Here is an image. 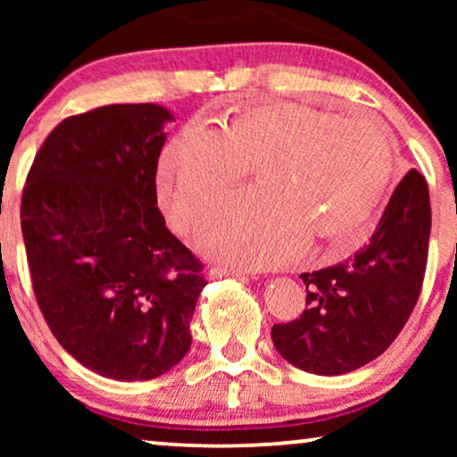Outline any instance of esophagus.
<instances>
[{"mask_svg": "<svg viewBox=\"0 0 457 457\" xmlns=\"http://www.w3.org/2000/svg\"><path fill=\"white\" fill-rule=\"evenodd\" d=\"M241 274H245V270H241V268H227V266H212V268H210V277H212V278L241 277Z\"/></svg>", "mask_w": 457, "mask_h": 457, "instance_id": "esophagus-1", "label": "esophagus"}]
</instances>
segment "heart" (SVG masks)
<instances>
[{
    "label": "heart",
    "mask_w": 457,
    "mask_h": 457,
    "mask_svg": "<svg viewBox=\"0 0 457 457\" xmlns=\"http://www.w3.org/2000/svg\"><path fill=\"white\" fill-rule=\"evenodd\" d=\"M249 170L260 193L241 199L208 233V253L272 266L314 241L328 253L355 247L389 189L395 152L383 120L308 104L243 110L216 129L185 127L160 158L162 204L183 233H197Z\"/></svg>",
    "instance_id": "1"
}]
</instances>
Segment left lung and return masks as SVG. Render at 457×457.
Returning <instances> with one entry per match:
<instances>
[{
	"label": "left lung",
	"instance_id": "left-lung-1",
	"mask_svg": "<svg viewBox=\"0 0 457 457\" xmlns=\"http://www.w3.org/2000/svg\"><path fill=\"white\" fill-rule=\"evenodd\" d=\"M428 185L410 170L395 187L370 243L353 258L303 272L302 316L274 324L277 352L305 372L358 370L395 341L420 297L428 258Z\"/></svg>",
	"mask_w": 457,
	"mask_h": 457
}]
</instances>
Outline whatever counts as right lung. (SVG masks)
Wrapping results in <instances>:
<instances>
[{
    "instance_id": "add662e5",
    "label": "right lung",
    "mask_w": 457,
    "mask_h": 457,
    "mask_svg": "<svg viewBox=\"0 0 457 457\" xmlns=\"http://www.w3.org/2000/svg\"><path fill=\"white\" fill-rule=\"evenodd\" d=\"M172 120L155 104L64 118L35 155L21 224L33 291L62 347L89 370L149 380L191 345L204 266L158 208Z\"/></svg>"
}]
</instances>
